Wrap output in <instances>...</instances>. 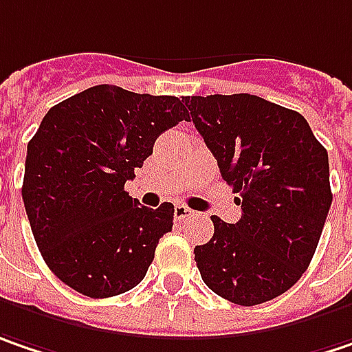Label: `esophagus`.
<instances>
[{
    "mask_svg": "<svg viewBox=\"0 0 352 352\" xmlns=\"http://www.w3.org/2000/svg\"><path fill=\"white\" fill-rule=\"evenodd\" d=\"M187 217H193V211L187 207V205H175V219H179V221H183V219H187Z\"/></svg>",
    "mask_w": 352,
    "mask_h": 352,
    "instance_id": "obj_1",
    "label": "esophagus"
}]
</instances>
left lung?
<instances>
[{"instance_id":"8db88e82","label":"left lung","mask_w":352,"mask_h":352,"mask_svg":"<svg viewBox=\"0 0 352 352\" xmlns=\"http://www.w3.org/2000/svg\"><path fill=\"white\" fill-rule=\"evenodd\" d=\"M183 103L243 209L237 223L211 217L213 239L195 247L203 283L243 307L275 299L300 279L319 245L333 201L327 149L302 115L257 95Z\"/></svg>"}]
</instances>
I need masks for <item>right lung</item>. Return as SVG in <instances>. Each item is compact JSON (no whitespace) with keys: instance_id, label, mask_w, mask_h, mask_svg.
Wrapping results in <instances>:
<instances>
[{"instance_id":"1","label":"right lung","mask_w":352,"mask_h":352,"mask_svg":"<svg viewBox=\"0 0 352 352\" xmlns=\"http://www.w3.org/2000/svg\"><path fill=\"white\" fill-rule=\"evenodd\" d=\"M187 121L171 95L95 85L52 107L28 143L23 205L41 257L77 293L105 299L139 285L173 205L141 207L125 183L163 131Z\"/></svg>"}]
</instances>
